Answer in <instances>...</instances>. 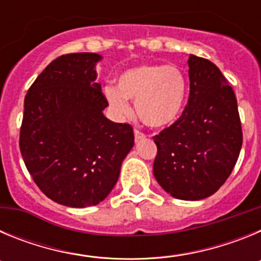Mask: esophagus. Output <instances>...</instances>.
Returning a JSON list of instances; mask_svg holds the SVG:
<instances>
[{
    "label": "esophagus",
    "mask_w": 261,
    "mask_h": 261,
    "mask_svg": "<svg viewBox=\"0 0 261 261\" xmlns=\"http://www.w3.org/2000/svg\"><path fill=\"white\" fill-rule=\"evenodd\" d=\"M135 137H136V141H138V140H144L146 136H145V133L140 132L138 129H135Z\"/></svg>",
    "instance_id": "34e87169"
}]
</instances>
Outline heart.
<instances>
[{
  "mask_svg": "<svg viewBox=\"0 0 261 261\" xmlns=\"http://www.w3.org/2000/svg\"><path fill=\"white\" fill-rule=\"evenodd\" d=\"M110 105L119 115L130 112L128 100L136 103L138 117L151 128H165L180 117L188 94L183 71L165 64H147L125 70L117 80V90H106Z\"/></svg>",
  "mask_w": 261,
  "mask_h": 261,
  "instance_id": "b5f03b06",
  "label": "heart"
}]
</instances>
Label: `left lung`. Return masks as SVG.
<instances>
[{
  "label": "left lung",
  "instance_id": "1",
  "mask_svg": "<svg viewBox=\"0 0 261 261\" xmlns=\"http://www.w3.org/2000/svg\"><path fill=\"white\" fill-rule=\"evenodd\" d=\"M190 98L172 125L154 136L153 172L159 186L179 200L209 197L230 176L243 133L237 98L213 62L191 55Z\"/></svg>",
  "mask_w": 261,
  "mask_h": 261
}]
</instances>
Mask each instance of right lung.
Segmentation results:
<instances>
[{"instance_id":"obj_1","label":"right lung","mask_w":261,"mask_h":261,"mask_svg":"<svg viewBox=\"0 0 261 261\" xmlns=\"http://www.w3.org/2000/svg\"><path fill=\"white\" fill-rule=\"evenodd\" d=\"M96 53H69L41 71L24 98L20 154L47 197L71 208L106 199L135 144L132 125L103 115Z\"/></svg>"}]
</instances>
